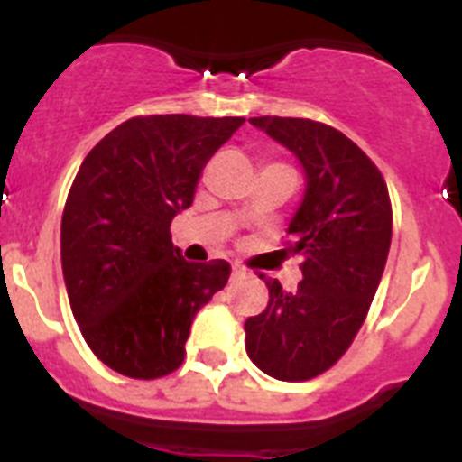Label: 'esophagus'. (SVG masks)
Segmentation results:
<instances>
[{"label": "esophagus", "instance_id": "1", "mask_svg": "<svg viewBox=\"0 0 462 462\" xmlns=\"http://www.w3.org/2000/svg\"><path fill=\"white\" fill-rule=\"evenodd\" d=\"M245 273H247V271H245L243 266H238V263H234V266H231V275H234V277H243Z\"/></svg>", "mask_w": 462, "mask_h": 462}]
</instances>
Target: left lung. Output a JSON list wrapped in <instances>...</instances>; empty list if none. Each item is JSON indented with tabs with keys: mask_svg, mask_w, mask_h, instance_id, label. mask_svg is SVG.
Returning <instances> with one entry per match:
<instances>
[{
	"mask_svg": "<svg viewBox=\"0 0 462 462\" xmlns=\"http://www.w3.org/2000/svg\"><path fill=\"white\" fill-rule=\"evenodd\" d=\"M303 164L305 196L289 222L303 282L282 291L266 280L268 305L245 321L256 368L305 382L340 361L365 321L391 247L393 212L386 182L342 132L303 117H250Z\"/></svg>",
	"mask_w": 462,
	"mask_h": 462,
	"instance_id": "1",
	"label": "left lung"
}]
</instances>
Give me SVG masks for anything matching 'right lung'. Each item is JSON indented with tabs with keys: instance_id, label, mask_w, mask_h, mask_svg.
I'll use <instances>...</instances> for the list:
<instances>
[{
	"instance_id": "right-lung-1",
	"label": "right lung",
	"mask_w": 462,
	"mask_h": 462,
	"mask_svg": "<svg viewBox=\"0 0 462 462\" xmlns=\"http://www.w3.org/2000/svg\"><path fill=\"white\" fill-rule=\"evenodd\" d=\"M243 122L132 117L76 173L62 215L69 303L94 356L125 377L180 368L196 312L231 275L224 259H182L171 222L191 206L203 166Z\"/></svg>"
}]
</instances>
